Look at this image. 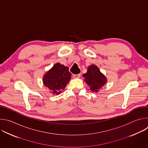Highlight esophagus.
Here are the masks:
<instances>
[{"label":"esophagus","instance_id":"esophagus-1","mask_svg":"<svg viewBox=\"0 0 148 148\" xmlns=\"http://www.w3.org/2000/svg\"><path fill=\"white\" fill-rule=\"evenodd\" d=\"M80 76H81V74H74V75H73V77H74V78H78L80 77Z\"/></svg>","mask_w":148,"mask_h":148}]
</instances>
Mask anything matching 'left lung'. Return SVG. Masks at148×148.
Wrapping results in <instances>:
<instances>
[{
    "label": "left lung",
    "instance_id": "obj_1",
    "mask_svg": "<svg viewBox=\"0 0 148 148\" xmlns=\"http://www.w3.org/2000/svg\"><path fill=\"white\" fill-rule=\"evenodd\" d=\"M85 81L93 92H98V90L107 83V79L101 73L95 65H91L88 67L87 72L83 74Z\"/></svg>",
    "mask_w": 148,
    "mask_h": 148
}]
</instances>
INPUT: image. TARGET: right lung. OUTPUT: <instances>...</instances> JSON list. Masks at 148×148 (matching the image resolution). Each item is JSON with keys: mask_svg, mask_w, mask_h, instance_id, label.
<instances>
[{"mask_svg": "<svg viewBox=\"0 0 148 148\" xmlns=\"http://www.w3.org/2000/svg\"><path fill=\"white\" fill-rule=\"evenodd\" d=\"M71 76L69 68L58 62L44 75L43 82L51 92L58 95L66 88L71 78Z\"/></svg>", "mask_w": 148, "mask_h": 148, "instance_id": "right-lung-1", "label": "right lung"}]
</instances>
